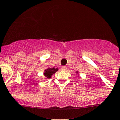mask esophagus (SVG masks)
<instances>
[{"mask_svg": "<svg viewBox=\"0 0 120 120\" xmlns=\"http://www.w3.org/2000/svg\"><path fill=\"white\" fill-rule=\"evenodd\" d=\"M61 69L62 70V71H66V70L67 69V67H66V66H64L61 68Z\"/></svg>", "mask_w": 120, "mask_h": 120, "instance_id": "1", "label": "esophagus"}]
</instances>
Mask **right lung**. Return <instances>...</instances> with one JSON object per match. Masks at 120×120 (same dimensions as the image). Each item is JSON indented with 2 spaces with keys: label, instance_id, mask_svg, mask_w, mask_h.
Here are the masks:
<instances>
[{
  "label": "right lung",
  "instance_id": "1",
  "mask_svg": "<svg viewBox=\"0 0 120 120\" xmlns=\"http://www.w3.org/2000/svg\"><path fill=\"white\" fill-rule=\"evenodd\" d=\"M58 71V69H55L54 68H48L47 70L45 71L44 72V75L47 78L49 79L51 77V76L54 73H55L56 71Z\"/></svg>",
  "mask_w": 120,
  "mask_h": 120
}]
</instances>
